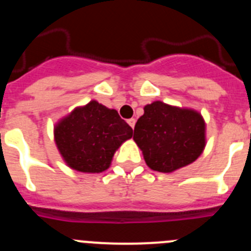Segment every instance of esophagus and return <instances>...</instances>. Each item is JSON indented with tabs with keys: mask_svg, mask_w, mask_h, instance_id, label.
Wrapping results in <instances>:
<instances>
[{
	"mask_svg": "<svg viewBox=\"0 0 251 251\" xmlns=\"http://www.w3.org/2000/svg\"><path fill=\"white\" fill-rule=\"evenodd\" d=\"M127 124H128V125H130L131 126V127H135V124H136V120H135V119H130V120H127Z\"/></svg>",
	"mask_w": 251,
	"mask_h": 251,
	"instance_id": "obj_1",
	"label": "esophagus"
}]
</instances>
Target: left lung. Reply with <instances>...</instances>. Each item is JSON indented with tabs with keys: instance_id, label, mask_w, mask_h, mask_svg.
Here are the masks:
<instances>
[{
	"instance_id": "left-lung-1",
	"label": "left lung",
	"mask_w": 251,
	"mask_h": 251,
	"mask_svg": "<svg viewBox=\"0 0 251 251\" xmlns=\"http://www.w3.org/2000/svg\"><path fill=\"white\" fill-rule=\"evenodd\" d=\"M137 120L133 141L148 167L172 173L195 162L206 146V124L199 111L160 100L147 104Z\"/></svg>"
}]
</instances>
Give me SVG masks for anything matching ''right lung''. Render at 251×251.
<instances>
[{
  "mask_svg": "<svg viewBox=\"0 0 251 251\" xmlns=\"http://www.w3.org/2000/svg\"><path fill=\"white\" fill-rule=\"evenodd\" d=\"M132 128L97 100L77 106L53 127V140L61 157L71 169L101 173L108 169L114 153L132 137Z\"/></svg>",
  "mask_w": 251,
  "mask_h": 251,
  "instance_id": "add662e5",
  "label": "right lung"
}]
</instances>
